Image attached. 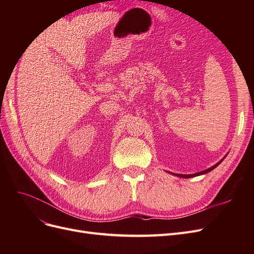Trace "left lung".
<instances>
[{
    "label": "left lung",
    "instance_id": "8db88e82",
    "mask_svg": "<svg viewBox=\"0 0 254 254\" xmlns=\"http://www.w3.org/2000/svg\"><path fill=\"white\" fill-rule=\"evenodd\" d=\"M222 161V160H221ZM221 161L220 162H218L217 164H215L214 166H212V167H210V168H207V170H205V171H202V172H200V173H196V174H193V175H178V174H173V175H176V176H178V177H182V178H191V177H196V176H199V175H203V174H206V173H209V172H211L212 170H214L215 167L216 166H218L220 163H221Z\"/></svg>",
    "mask_w": 254,
    "mask_h": 254
}]
</instances>
